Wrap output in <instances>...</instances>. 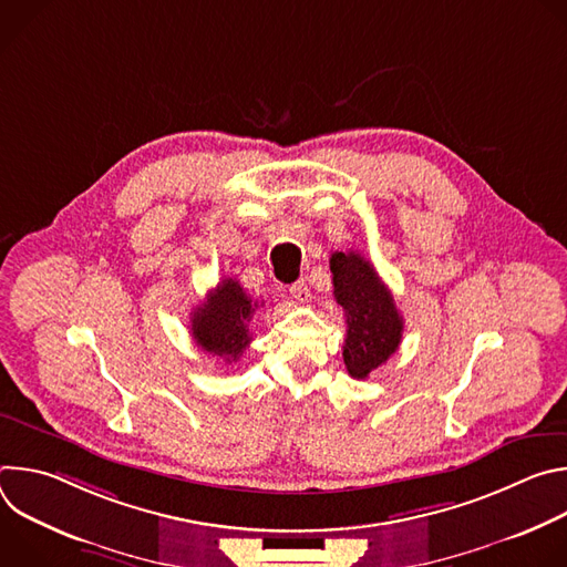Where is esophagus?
<instances>
[{"instance_id":"34e87169","label":"esophagus","mask_w":567,"mask_h":567,"mask_svg":"<svg viewBox=\"0 0 567 567\" xmlns=\"http://www.w3.org/2000/svg\"><path fill=\"white\" fill-rule=\"evenodd\" d=\"M289 293H291V298L298 300V302H309V300H311V291H309V287H307L305 280L293 282V285L289 287Z\"/></svg>"}]
</instances>
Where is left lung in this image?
<instances>
[{
    "label": "left lung",
    "mask_w": 567,
    "mask_h": 567,
    "mask_svg": "<svg viewBox=\"0 0 567 567\" xmlns=\"http://www.w3.org/2000/svg\"><path fill=\"white\" fill-rule=\"evenodd\" d=\"M334 298L343 307L348 334L343 361L352 379H368L401 343L403 318L390 289L361 254L337 251L330 260Z\"/></svg>",
    "instance_id": "obj_1"
}]
</instances>
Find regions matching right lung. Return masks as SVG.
<instances>
[{
	"mask_svg": "<svg viewBox=\"0 0 567 567\" xmlns=\"http://www.w3.org/2000/svg\"><path fill=\"white\" fill-rule=\"evenodd\" d=\"M254 300L233 278H224L206 300L190 311V332L195 343L226 363H235L251 343L249 320L258 309Z\"/></svg>",
	"mask_w": 567,
	"mask_h": 567,
	"instance_id": "add662e5",
	"label": "right lung"
}]
</instances>
